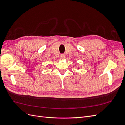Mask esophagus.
Returning <instances> with one entry per match:
<instances>
[{
    "label": "esophagus",
    "instance_id": "34e87169",
    "mask_svg": "<svg viewBox=\"0 0 125 125\" xmlns=\"http://www.w3.org/2000/svg\"><path fill=\"white\" fill-rule=\"evenodd\" d=\"M65 58H66V55H65V54H61V55H60V58L61 59H65Z\"/></svg>",
    "mask_w": 125,
    "mask_h": 125
}]
</instances>
